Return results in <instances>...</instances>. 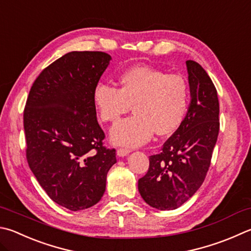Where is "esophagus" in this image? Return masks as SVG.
I'll return each instance as SVG.
<instances>
[{
  "label": "esophagus",
  "mask_w": 251,
  "mask_h": 251,
  "mask_svg": "<svg viewBox=\"0 0 251 251\" xmlns=\"http://www.w3.org/2000/svg\"><path fill=\"white\" fill-rule=\"evenodd\" d=\"M129 152H130V150L129 149H126V148H120V149H117V151H116L118 157H125Z\"/></svg>",
  "instance_id": "esophagus-1"
}]
</instances>
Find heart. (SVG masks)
Returning a JSON list of instances; mask_svg holds the SVG:
<instances>
[{"instance_id":"obj_1","label":"heart","mask_w":251,"mask_h":251,"mask_svg":"<svg viewBox=\"0 0 251 251\" xmlns=\"http://www.w3.org/2000/svg\"><path fill=\"white\" fill-rule=\"evenodd\" d=\"M117 85L116 89L100 82L92 92L93 105L103 123L118 122L130 105L135 113L113 127L112 143L138 147L154 131L166 136L181 126L189 105V86L182 75L136 66L117 76Z\"/></svg>"}]
</instances>
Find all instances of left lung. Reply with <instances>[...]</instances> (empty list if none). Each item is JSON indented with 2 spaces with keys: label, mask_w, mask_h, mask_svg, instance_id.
I'll use <instances>...</instances> for the list:
<instances>
[{
  "label": "left lung",
  "mask_w": 251,
  "mask_h": 251,
  "mask_svg": "<svg viewBox=\"0 0 251 251\" xmlns=\"http://www.w3.org/2000/svg\"><path fill=\"white\" fill-rule=\"evenodd\" d=\"M191 102L181 126L149 158V169L138 180L144 201L160 211H171L193 197L208 171L220 130L217 91L198 62H185Z\"/></svg>",
  "instance_id": "left-lung-1"
}]
</instances>
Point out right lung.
Segmentation results:
<instances>
[{"label":"right lung","instance_id":"obj_1","mask_svg":"<svg viewBox=\"0 0 251 251\" xmlns=\"http://www.w3.org/2000/svg\"><path fill=\"white\" fill-rule=\"evenodd\" d=\"M112 57L102 51H71L35 80L24 111L26 157L53 202L70 211L97 204L115 149L103 147L92 92Z\"/></svg>","mask_w":251,"mask_h":251}]
</instances>
